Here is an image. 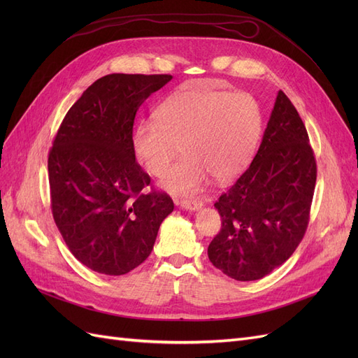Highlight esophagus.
<instances>
[{"mask_svg":"<svg viewBox=\"0 0 358 358\" xmlns=\"http://www.w3.org/2000/svg\"><path fill=\"white\" fill-rule=\"evenodd\" d=\"M178 206H180V208L185 209V210L194 212V210L201 209L203 203L200 200H180V201H178Z\"/></svg>","mask_w":358,"mask_h":358,"instance_id":"obj_1","label":"esophagus"}]
</instances>
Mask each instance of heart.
<instances>
[{"mask_svg": "<svg viewBox=\"0 0 358 358\" xmlns=\"http://www.w3.org/2000/svg\"><path fill=\"white\" fill-rule=\"evenodd\" d=\"M262 133V113L252 96L212 90L203 83L183 85L138 122L133 150L150 175L161 176L182 150L187 155L161 179L175 196L200 191L210 175L229 180L246 169Z\"/></svg>", "mask_w": 358, "mask_h": 358, "instance_id": "heart-1", "label": "heart"}]
</instances>
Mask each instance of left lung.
Masks as SVG:
<instances>
[{
	"label": "left lung",
	"instance_id": "1",
	"mask_svg": "<svg viewBox=\"0 0 358 358\" xmlns=\"http://www.w3.org/2000/svg\"><path fill=\"white\" fill-rule=\"evenodd\" d=\"M315 180L305 124L279 91L251 166L215 203L222 227L208 248L212 264L236 280L284 264L308 229Z\"/></svg>",
	"mask_w": 358,
	"mask_h": 358
}]
</instances>
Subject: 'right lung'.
Listing matches in <instances>:
<instances>
[{
    "label": "right lung",
    "mask_w": 358,
    "mask_h": 358,
    "mask_svg": "<svg viewBox=\"0 0 358 358\" xmlns=\"http://www.w3.org/2000/svg\"><path fill=\"white\" fill-rule=\"evenodd\" d=\"M173 78L113 73L83 91L49 152L53 220L71 254L96 273L119 276L152 251L173 200L143 189L150 178L137 164L133 125L138 107Z\"/></svg>",
    "instance_id": "add662e5"
}]
</instances>
